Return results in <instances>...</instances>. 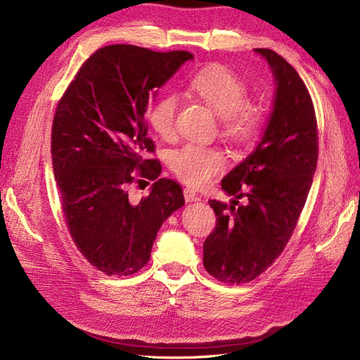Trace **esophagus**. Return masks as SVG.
<instances>
[{"label": "esophagus", "mask_w": 360, "mask_h": 360, "mask_svg": "<svg viewBox=\"0 0 360 360\" xmlns=\"http://www.w3.org/2000/svg\"><path fill=\"white\" fill-rule=\"evenodd\" d=\"M184 198H186L187 202H193V200H199V194L191 190V188H184Z\"/></svg>", "instance_id": "obj_1"}]
</instances>
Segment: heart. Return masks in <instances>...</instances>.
<instances>
[{"label":"heart","instance_id":"1","mask_svg":"<svg viewBox=\"0 0 360 360\" xmlns=\"http://www.w3.org/2000/svg\"><path fill=\"white\" fill-rule=\"evenodd\" d=\"M190 89L205 104L220 116L223 136L237 145H248L259 137L264 127V110L249 99L245 81L223 65H210L190 79ZM179 99L176 95L160 96L148 111L150 128L162 139H170L176 131ZM169 166L190 187H202L223 170L224 157L214 146L187 143L173 150Z\"/></svg>","mask_w":360,"mask_h":360}]
</instances>
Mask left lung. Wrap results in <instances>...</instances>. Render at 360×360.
<instances>
[{"mask_svg": "<svg viewBox=\"0 0 360 360\" xmlns=\"http://www.w3.org/2000/svg\"><path fill=\"white\" fill-rule=\"evenodd\" d=\"M255 51L273 69L274 108L258 148L221 181V188L235 196L232 205L208 200L217 219L203 243L205 270L231 285L256 279L279 258L304 207L318 161L316 116L303 79L274 51Z\"/></svg>", "mask_w": 360, "mask_h": 360, "instance_id": "obj_1", "label": "left lung"}]
</instances>
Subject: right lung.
<instances>
[{"label": "right lung", "instance_id": "add662e5", "mask_svg": "<svg viewBox=\"0 0 360 360\" xmlns=\"http://www.w3.org/2000/svg\"><path fill=\"white\" fill-rule=\"evenodd\" d=\"M188 51L108 45L91 54L60 98L51 155L61 212L77 249L107 276H129L150 258L157 232L184 205L176 181L160 178L146 111L157 90L191 60ZM155 180L134 202L127 187Z\"/></svg>", "mask_w": 360, "mask_h": 360}]
</instances>
